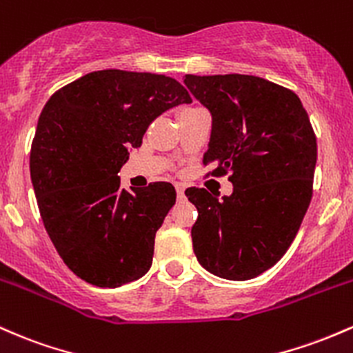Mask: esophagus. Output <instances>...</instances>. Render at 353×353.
Segmentation results:
<instances>
[{
	"mask_svg": "<svg viewBox=\"0 0 353 353\" xmlns=\"http://www.w3.org/2000/svg\"><path fill=\"white\" fill-rule=\"evenodd\" d=\"M175 190H176L178 200H183V196H185V187H183V185H181V183L175 185Z\"/></svg>",
	"mask_w": 353,
	"mask_h": 353,
	"instance_id": "1",
	"label": "esophagus"
}]
</instances>
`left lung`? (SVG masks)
I'll return each instance as SVG.
<instances>
[{
    "instance_id": "left-lung-1",
    "label": "left lung",
    "mask_w": 353,
    "mask_h": 353,
    "mask_svg": "<svg viewBox=\"0 0 353 353\" xmlns=\"http://www.w3.org/2000/svg\"><path fill=\"white\" fill-rule=\"evenodd\" d=\"M183 83L212 113L203 165L233 183L223 200L205 188L185 192L198 210L193 252L213 275L255 279L285 255L310 205L314 128L294 91L263 78L187 74Z\"/></svg>"
}]
</instances>
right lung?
<instances>
[{
  "label": "right lung",
  "mask_w": 353,
  "mask_h": 353,
  "mask_svg": "<svg viewBox=\"0 0 353 353\" xmlns=\"http://www.w3.org/2000/svg\"><path fill=\"white\" fill-rule=\"evenodd\" d=\"M192 103L165 74L101 70L51 94L31 143L39 215L54 248L81 280L117 288L152 267L155 235L175 188L155 181L121 188V165L166 110Z\"/></svg>",
  "instance_id": "obj_1"
}]
</instances>
